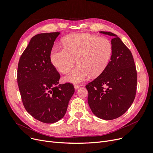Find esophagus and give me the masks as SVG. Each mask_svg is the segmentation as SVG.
Returning a JSON list of instances; mask_svg holds the SVG:
<instances>
[{"label": "esophagus", "instance_id": "34e87169", "mask_svg": "<svg viewBox=\"0 0 153 153\" xmlns=\"http://www.w3.org/2000/svg\"><path fill=\"white\" fill-rule=\"evenodd\" d=\"M80 86H81L80 85H78V84H75V85H74V87H75V89H78V88L80 87Z\"/></svg>", "mask_w": 153, "mask_h": 153}]
</instances>
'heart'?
<instances>
[{
  "label": "heart",
  "instance_id": "obj_1",
  "mask_svg": "<svg viewBox=\"0 0 153 153\" xmlns=\"http://www.w3.org/2000/svg\"><path fill=\"white\" fill-rule=\"evenodd\" d=\"M64 48L54 47L50 59L53 66L61 73L66 74L78 66L64 77L71 83L84 81L91 75L97 76L107 67L112 54V45L109 39L91 34L75 33L62 39Z\"/></svg>",
  "mask_w": 153,
  "mask_h": 153
}]
</instances>
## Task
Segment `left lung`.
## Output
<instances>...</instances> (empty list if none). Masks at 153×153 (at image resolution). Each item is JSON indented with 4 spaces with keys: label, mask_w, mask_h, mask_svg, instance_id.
<instances>
[{
    "label": "left lung",
    "mask_w": 153,
    "mask_h": 153,
    "mask_svg": "<svg viewBox=\"0 0 153 153\" xmlns=\"http://www.w3.org/2000/svg\"><path fill=\"white\" fill-rule=\"evenodd\" d=\"M100 32L113 37V51L104 71L85 86L89 93L87 101L96 117L112 120L121 116L132 105L137 75L131 51L121 39L112 32Z\"/></svg>",
    "instance_id": "obj_1"
}]
</instances>
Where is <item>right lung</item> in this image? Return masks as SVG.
<instances>
[{"label":"right lung","instance_id":"right-lung-1","mask_svg":"<svg viewBox=\"0 0 153 153\" xmlns=\"http://www.w3.org/2000/svg\"><path fill=\"white\" fill-rule=\"evenodd\" d=\"M60 32L41 33L32 37L18 65L17 82L25 110L38 121L56 123L66 114L75 92L72 84H59V73L50 55Z\"/></svg>","mask_w":153,"mask_h":153}]
</instances>
